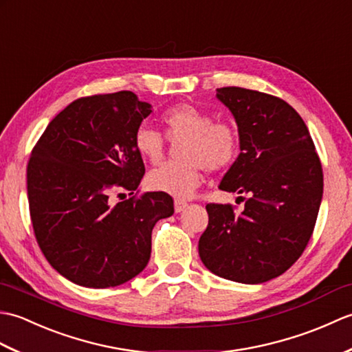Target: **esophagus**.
Listing matches in <instances>:
<instances>
[{
  "label": "esophagus",
  "mask_w": 352,
  "mask_h": 352,
  "mask_svg": "<svg viewBox=\"0 0 352 352\" xmlns=\"http://www.w3.org/2000/svg\"><path fill=\"white\" fill-rule=\"evenodd\" d=\"M189 204H188V201H186V199H175L174 201V207H175V212L177 213H180V212H183L184 210V208L186 207H188Z\"/></svg>",
  "instance_id": "esophagus-1"
}]
</instances>
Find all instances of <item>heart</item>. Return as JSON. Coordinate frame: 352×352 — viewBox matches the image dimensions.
Segmentation results:
<instances>
[{"label": "heart", "instance_id": "heart-1", "mask_svg": "<svg viewBox=\"0 0 352 352\" xmlns=\"http://www.w3.org/2000/svg\"><path fill=\"white\" fill-rule=\"evenodd\" d=\"M164 134L140 124L133 134V145L142 159L157 164L168 140L180 146V163H166L146 177L149 189L178 199L192 197L204 178V169L221 172L234 163L239 154V134L227 121H213L208 111L193 104H178L162 116Z\"/></svg>", "mask_w": 352, "mask_h": 352}]
</instances>
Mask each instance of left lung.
I'll use <instances>...</instances> for the list:
<instances>
[{
	"label": "left lung",
	"mask_w": 352,
	"mask_h": 352,
	"mask_svg": "<svg viewBox=\"0 0 352 352\" xmlns=\"http://www.w3.org/2000/svg\"><path fill=\"white\" fill-rule=\"evenodd\" d=\"M233 113L241 154L221 190L248 193L243 212L207 204L199 237L207 269L231 281L258 284L284 274L301 257L315 230L324 174L307 125L278 96L243 87H219Z\"/></svg>",
	"instance_id": "left-lung-1"
}]
</instances>
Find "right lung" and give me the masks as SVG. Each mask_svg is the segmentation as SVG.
Returning a JSON list of instances; mask_svg holds the SVG:
<instances>
[{"label":"right lung","mask_w":352,"mask_h":352,"mask_svg":"<svg viewBox=\"0 0 352 352\" xmlns=\"http://www.w3.org/2000/svg\"><path fill=\"white\" fill-rule=\"evenodd\" d=\"M149 113L151 104L130 91L83 96L52 119L30 154L37 245L80 286L113 287L140 274L151 257L153 227L174 213L166 193H133L145 166L133 134ZM119 190L132 197L113 206L108 197Z\"/></svg>","instance_id":"1"}]
</instances>
